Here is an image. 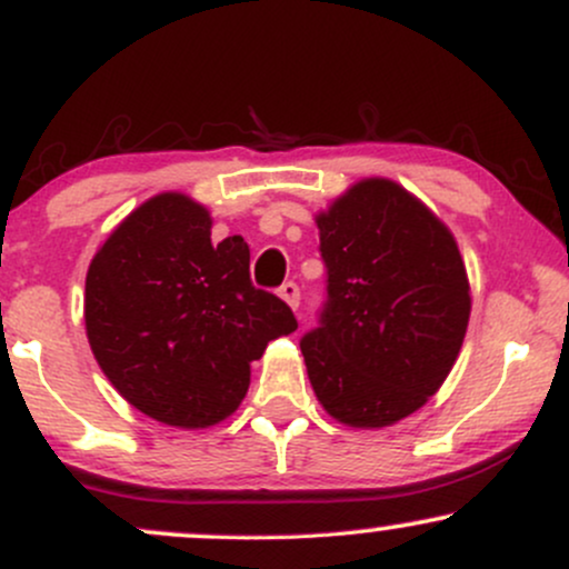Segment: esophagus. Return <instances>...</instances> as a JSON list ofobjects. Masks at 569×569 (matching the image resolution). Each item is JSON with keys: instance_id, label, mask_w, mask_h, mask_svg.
<instances>
[{"instance_id": "esophagus-1", "label": "esophagus", "mask_w": 569, "mask_h": 569, "mask_svg": "<svg viewBox=\"0 0 569 569\" xmlns=\"http://www.w3.org/2000/svg\"><path fill=\"white\" fill-rule=\"evenodd\" d=\"M278 297L283 299V302L289 305L291 310H297V307H299V286L297 283H283L278 289Z\"/></svg>"}]
</instances>
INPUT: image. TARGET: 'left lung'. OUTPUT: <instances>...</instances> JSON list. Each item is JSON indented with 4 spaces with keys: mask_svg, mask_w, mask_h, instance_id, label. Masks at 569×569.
I'll return each instance as SVG.
<instances>
[{
    "mask_svg": "<svg viewBox=\"0 0 569 569\" xmlns=\"http://www.w3.org/2000/svg\"><path fill=\"white\" fill-rule=\"evenodd\" d=\"M329 302L302 339L326 415L380 430L439 393L471 318L452 230L409 189L367 176L316 213Z\"/></svg>",
    "mask_w": 569,
    "mask_h": 569,
    "instance_id": "obj_1",
    "label": "left lung"
}]
</instances>
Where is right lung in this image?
I'll use <instances>...</instances> for the list:
<instances>
[{
  "label": "right lung",
  "mask_w": 569,
  "mask_h": 569,
  "mask_svg": "<svg viewBox=\"0 0 569 569\" xmlns=\"http://www.w3.org/2000/svg\"><path fill=\"white\" fill-rule=\"evenodd\" d=\"M211 211L160 192L128 213L84 278V335L130 407L171 428L234 415L267 345L297 331L289 305L248 278L240 234L211 240Z\"/></svg>",
  "instance_id": "add662e5"
}]
</instances>
